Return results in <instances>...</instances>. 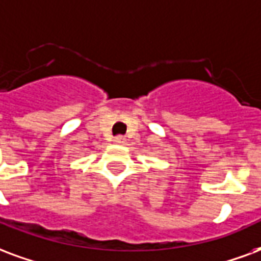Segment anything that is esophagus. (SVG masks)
<instances>
[{"mask_svg":"<svg viewBox=\"0 0 261 261\" xmlns=\"http://www.w3.org/2000/svg\"><path fill=\"white\" fill-rule=\"evenodd\" d=\"M113 141H115V144H117V145H123V144L125 142V138H124V137L119 136V137H116Z\"/></svg>","mask_w":261,"mask_h":261,"instance_id":"34e87169","label":"esophagus"}]
</instances>
